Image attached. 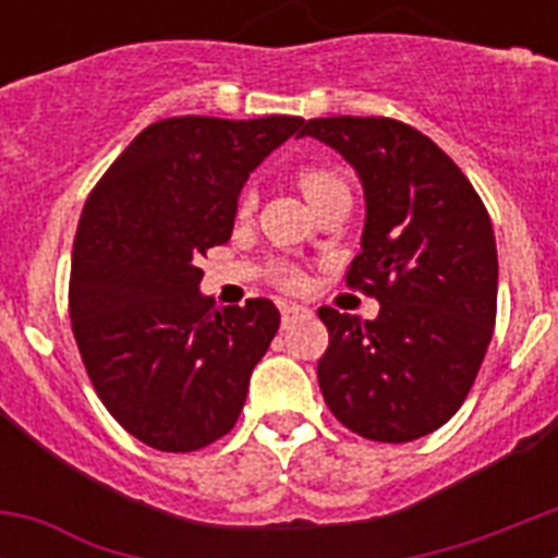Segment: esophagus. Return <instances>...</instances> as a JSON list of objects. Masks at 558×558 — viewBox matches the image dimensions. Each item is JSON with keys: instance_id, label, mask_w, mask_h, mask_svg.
<instances>
[{"instance_id": "esophagus-1", "label": "esophagus", "mask_w": 558, "mask_h": 558, "mask_svg": "<svg viewBox=\"0 0 558 558\" xmlns=\"http://www.w3.org/2000/svg\"><path fill=\"white\" fill-rule=\"evenodd\" d=\"M279 310H282V324H284V327H288V324H293L295 318H302V315L310 313V310L304 307V304H290V302L279 304Z\"/></svg>"}]
</instances>
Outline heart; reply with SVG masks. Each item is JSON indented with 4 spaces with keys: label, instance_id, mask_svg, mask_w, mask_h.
<instances>
[{
    "label": "heart",
    "instance_id": "1",
    "mask_svg": "<svg viewBox=\"0 0 558 558\" xmlns=\"http://www.w3.org/2000/svg\"><path fill=\"white\" fill-rule=\"evenodd\" d=\"M295 184L304 192V198L313 204V201L318 198V195H324V192L335 190V186H343V181L338 179V172L327 170V167H302V170L295 172ZM251 206H254V195L245 192L243 198H240V215H248ZM276 279H279V284H284V288H299V284H302V274L295 268H290V265H282V268L276 270Z\"/></svg>",
    "mask_w": 558,
    "mask_h": 558
}]
</instances>
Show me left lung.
Wrapping results in <instances>:
<instances>
[{"label": "left lung", "mask_w": 558, "mask_h": 558, "mask_svg": "<svg viewBox=\"0 0 558 558\" xmlns=\"http://www.w3.org/2000/svg\"><path fill=\"white\" fill-rule=\"evenodd\" d=\"M315 136L354 167L366 226L347 284L379 315L322 307L329 347L318 360L324 402L340 425L402 445L463 405L497 315V245L475 186L425 133L388 117H324Z\"/></svg>", "instance_id": "1"}]
</instances>
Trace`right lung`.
Instances as JSON below:
<instances>
[{
  "label": "right lung",
  "mask_w": 558,
  "mask_h": 558,
  "mask_svg": "<svg viewBox=\"0 0 558 558\" xmlns=\"http://www.w3.org/2000/svg\"><path fill=\"white\" fill-rule=\"evenodd\" d=\"M302 117H170L147 125L83 206L69 318L97 397L161 452L218 441L279 329L270 299L215 307L201 256L229 243L240 190Z\"/></svg>",
  "instance_id": "1"
}]
</instances>
